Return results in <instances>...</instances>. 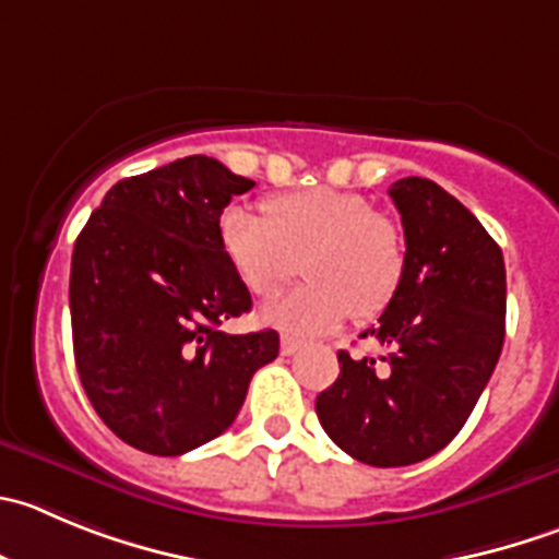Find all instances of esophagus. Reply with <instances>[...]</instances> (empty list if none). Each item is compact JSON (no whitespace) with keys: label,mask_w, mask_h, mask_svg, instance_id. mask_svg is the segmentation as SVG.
Segmentation results:
<instances>
[{"label":"esophagus","mask_w":559,"mask_h":559,"mask_svg":"<svg viewBox=\"0 0 559 559\" xmlns=\"http://www.w3.org/2000/svg\"><path fill=\"white\" fill-rule=\"evenodd\" d=\"M301 340L299 337H294V334H283V340H280V350H283L285 356H290V354H296V350L301 348Z\"/></svg>","instance_id":"1"}]
</instances>
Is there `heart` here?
I'll return each mask as SVG.
<instances>
[{"instance_id": "b5f03b06", "label": "heart", "mask_w": 559, "mask_h": 559, "mask_svg": "<svg viewBox=\"0 0 559 559\" xmlns=\"http://www.w3.org/2000/svg\"><path fill=\"white\" fill-rule=\"evenodd\" d=\"M219 247L243 288L258 299L280 294L305 269L310 283L265 307L263 318L288 332H326L386 305L406 269L395 219L370 209L368 197L337 189H301L271 197L263 219L227 209Z\"/></svg>"}]
</instances>
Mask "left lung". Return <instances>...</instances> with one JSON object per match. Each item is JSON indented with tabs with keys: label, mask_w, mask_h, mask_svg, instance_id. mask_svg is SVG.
<instances>
[{
	"label": "left lung",
	"mask_w": 559,
	"mask_h": 559,
	"mask_svg": "<svg viewBox=\"0 0 559 559\" xmlns=\"http://www.w3.org/2000/svg\"><path fill=\"white\" fill-rule=\"evenodd\" d=\"M406 269L362 337L390 354L350 359L316 401L340 450L370 466H408L453 442L486 390L504 343V260L486 227L428 178L390 186Z\"/></svg>",
	"instance_id": "obj_1"
}]
</instances>
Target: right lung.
<instances>
[{"mask_svg":"<svg viewBox=\"0 0 559 559\" xmlns=\"http://www.w3.org/2000/svg\"><path fill=\"white\" fill-rule=\"evenodd\" d=\"M254 180L209 156L111 186L71 260L73 356L90 403L126 444L183 455L225 433L274 329L222 332L252 296L219 247V216Z\"/></svg>","mask_w":559,"mask_h":559,"instance_id":"add662e5","label":"right lung"}]
</instances>
